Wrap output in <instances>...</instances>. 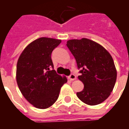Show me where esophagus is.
Wrapping results in <instances>:
<instances>
[{
    "label": "esophagus",
    "instance_id": "obj_1",
    "mask_svg": "<svg viewBox=\"0 0 129 129\" xmlns=\"http://www.w3.org/2000/svg\"><path fill=\"white\" fill-rule=\"evenodd\" d=\"M68 78L70 79V80L73 81V80H75L76 79V76H75L74 74H71L70 76L68 77Z\"/></svg>",
    "mask_w": 129,
    "mask_h": 129
}]
</instances>
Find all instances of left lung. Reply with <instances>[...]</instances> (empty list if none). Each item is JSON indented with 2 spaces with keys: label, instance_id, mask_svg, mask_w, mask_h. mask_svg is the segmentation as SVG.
Returning a JSON list of instances; mask_svg holds the SVG:
<instances>
[{
  "label": "left lung",
  "instance_id": "1",
  "mask_svg": "<svg viewBox=\"0 0 129 129\" xmlns=\"http://www.w3.org/2000/svg\"><path fill=\"white\" fill-rule=\"evenodd\" d=\"M66 45L80 69L78 79L84 85L77 96L92 106L104 102L116 83L117 73L112 56L102 45L86 38L69 40Z\"/></svg>",
  "mask_w": 129,
  "mask_h": 129
}]
</instances>
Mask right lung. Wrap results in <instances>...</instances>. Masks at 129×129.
<instances>
[{
    "instance_id": "obj_1",
    "label": "right lung",
    "mask_w": 129,
    "mask_h": 129,
    "mask_svg": "<svg viewBox=\"0 0 129 129\" xmlns=\"http://www.w3.org/2000/svg\"><path fill=\"white\" fill-rule=\"evenodd\" d=\"M60 39L41 37L27 45L17 65V82L26 100L37 108L50 107L57 100L66 77L53 69L51 53Z\"/></svg>"
}]
</instances>
